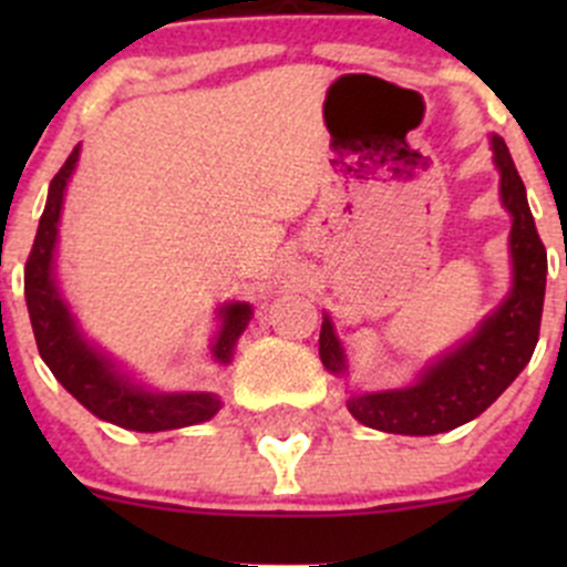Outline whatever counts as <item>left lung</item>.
Returning a JSON list of instances; mask_svg holds the SVG:
<instances>
[{
	"label": "left lung",
	"instance_id": "1",
	"mask_svg": "<svg viewBox=\"0 0 567 567\" xmlns=\"http://www.w3.org/2000/svg\"><path fill=\"white\" fill-rule=\"evenodd\" d=\"M499 169L502 205L511 214L513 288L507 299L477 326L472 337L427 364L420 379L403 390L353 392L348 411L362 425L403 436H433L453 431L483 414L516 375L527 368L537 346L546 296V247L535 230L527 188L502 136H491ZM320 362L329 373L346 375V351L331 318L320 326Z\"/></svg>",
	"mask_w": 567,
	"mask_h": 567
}]
</instances>
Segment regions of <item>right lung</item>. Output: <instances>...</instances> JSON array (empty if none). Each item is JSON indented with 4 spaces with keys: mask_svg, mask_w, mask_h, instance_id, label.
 Listing matches in <instances>:
<instances>
[{
    "mask_svg": "<svg viewBox=\"0 0 567 567\" xmlns=\"http://www.w3.org/2000/svg\"><path fill=\"white\" fill-rule=\"evenodd\" d=\"M79 162V145L62 164L49 186L43 216H40L38 236L32 244L24 268V296L30 310L32 331L40 359L49 364L54 379L65 386L79 403L93 411L99 420L125 427V431L158 433L175 427L197 425L210 420L221 409L219 394L214 392H151L142 384L120 373L117 364L90 346L87 337L79 331L76 320L68 310L54 279V249L56 227H60L62 199ZM221 326L210 342V357L219 364L233 362L238 337L244 334L251 320V307L247 301H233L219 310Z\"/></svg>",
    "mask_w": 567,
    "mask_h": 567,
    "instance_id": "add662e5",
    "label": "right lung"
}]
</instances>
